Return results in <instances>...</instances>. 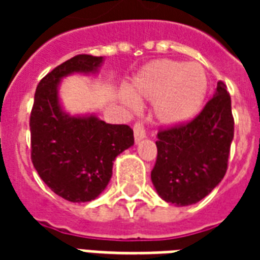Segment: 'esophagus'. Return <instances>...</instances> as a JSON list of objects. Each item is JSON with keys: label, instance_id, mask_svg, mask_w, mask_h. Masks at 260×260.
I'll use <instances>...</instances> for the list:
<instances>
[{"label": "esophagus", "instance_id": "esophagus-1", "mask_svg": "<svg viewBox=\"0 0 260 260\" xmlns=\"http://www.w3.org/2000/svg\"><path fill=\"white\" fill-rule=\"evenodd\" d=\"M134 136L135 142L139 143L140 140L146 138V128L143 125V122H136L134 125Z\"/></svg>", "mask_w": 260, "mask_h": 260}]
</instances>
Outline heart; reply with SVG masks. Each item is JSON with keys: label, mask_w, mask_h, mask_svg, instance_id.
I'll use <instances>...</instances> for the list:
<instances>
[{"label": "heart", "mask_w": 260, "mask_h": 260, "mask_svg": "<svg viewBox=\"0 0 260 260\" xmlns=\"http://www.w3.org/2000/svg\"><path fill=\"white\" fill-rule=\"evenodd\" d=\"M208 86V74L200 63L158 59L135 75L121 100L132 109L144 100L155 102L158 121L166 126H178L197 116Z\"/></svg>", "instance_id": "heart-1"}]
</instances>
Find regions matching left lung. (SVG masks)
I'll use <instances>...</instances> for the list:
<instances>
[{
    "label": "left lung",
    "mask_w": 260,
    "mask_h": 260,
    "mask_svg": "<svg viewBox=\"0 0 260 260\" xmlns=\"http://www.w3.org/2000/svg\"><path fill=\"white\" fill-rule=\"evenodd\" d=\"M232 140L231 95L218 81L213 98L197 117L158 132V158L151 181L159 197L177 206L205 198L225 175Z\"/></svg>",
    "instance_id": "1"
}]
</instances>
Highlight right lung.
<instances>
[{"instance_id": "1", "label": "right lung", "mask_w": 260, "mask_h": 260, "mask_svg": "<svg viewBox=\"0 0 260 260\" xmlns=\"http://www.w3.org/2000/svg\"><path fill=\"white\" fill-rule=\"evenodd\" d=\"M104 56L77 55L38 85L30 113V158L43 182L70 202H87L106 189L114 159L134 146L128 125L106 124L95 114L64 110L59 87L73 74H97Z\"/></svg>"}]
</instances>
